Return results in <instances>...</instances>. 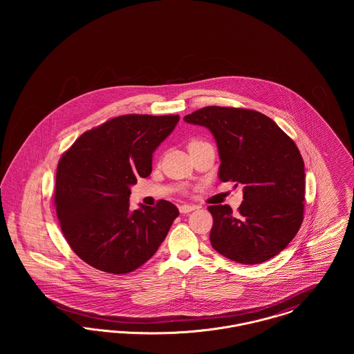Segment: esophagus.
Masks as SVG:
<instances>
[{
  "label": "esophagus",
  "mask_w": 354,
  "mask_h": 354,
  "mask_svg": "<svg viewBox=\"0 0 354 354\" xmlns=\"http://www.w3.org/2000/svg\"><path fill=\"white\" fill-rule=\"evenodd\" d=\"M194 209H196V205L183 204V205H180V207H179V211H180L182 214H188V212H191V211H194Z\"/></svg>",
  "instance_id": "1"
}]
</instances>
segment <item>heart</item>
Segmentation results:
<instances>
[{
  "mask_svg": "<svg viewBox=\"0 0 354 354\" xmlns=\"http://www.w3.org/2000/svg\"><path fill=\"white\" fill-rule=\"evenodd\" d=\"M194 142H198V140H194ZM194 142H191V143H194Z\"/></svg>",
  "mask_w": 354,
  "mask_h": 354,
  "instance_id": "heart-1",
  "label": "heart"
}]
</instances>
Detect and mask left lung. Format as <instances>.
Listing matches in <instances>:
<instances>
[{"mask_svg": "<svg viewBox=\"0 0 354 354\" xmlns=\"http://www.w3.org/2000/svg\"><path fill=\"white\" fill-rule=\"evenodd\" d=\"M185 120L207 127L219 150V178L243 185L237 212L209 205L214 250L240 264H260L281 252L304 219L305 172L295 142L267 115L207 106Z\"/></svg>", "mask_w": 354, "mask_h": 354, "instance_id": "1", "label": "left lung"}]
</instances>
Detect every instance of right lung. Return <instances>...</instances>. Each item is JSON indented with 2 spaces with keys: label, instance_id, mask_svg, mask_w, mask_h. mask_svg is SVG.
I'll use <instances>...</instances> for the list:
<instances>
[{
  "label": "right lung",
  "instance_id": "right-lung-1",
  "mask_svg": "<svg viewBox=\"0 0 354 354\" xmlns=\"http://www.w3.org/2000/svg\"><path fill=\"white\" fill-rule=\"evenodd\" d=\"M179 115L129 114L81 135L58 162L54 203L61 230L84 263L123 274L158 251L178 218L167 201L130 209V187L152 171V153Z\"/></svg>",
  "mask_w": 354,
  "mask_h": 354
}]
</instances>
